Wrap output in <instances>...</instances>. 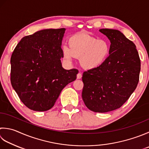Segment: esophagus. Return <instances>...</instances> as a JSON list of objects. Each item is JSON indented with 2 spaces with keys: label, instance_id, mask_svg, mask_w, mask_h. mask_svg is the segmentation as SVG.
<instances>
[{
  "label": "esophagus",
  "instance_id": "34e87169",
  "mask_svg": "<svg viewBox=\"0 0 149 149\" xmlns=\"http://www.w3.org/2000/svg\"><path fill=\"white\" fill-rule=\"evenodd\" d=\"M81 77H82V74H81V73L79 72V74L77 75V78L78 79H81Z\"/></svg>",
  "mask_w": 149,
  "mask_h": 149
}]
</instances>
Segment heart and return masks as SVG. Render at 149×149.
<instances>
[{
    "label": "heart",
    "instance_id": "heart-1",
    "mask_svg": "<svg viewBox=\"0 0 149 149\" xmlns=\"http://www.w3.org/2000/svg\"><path fill=\"white\" fill-rule=\"evenodd\" d=\"M68 46L61 47L63 58L71 61L74 57L79 59L81 66L91 70L99 68L109 59L111 46L105 39L86 33H79L71 36L68 40Z\"/></svg>",
    "mask_w": 149,
    "mask_h": 149
}]
</instances>
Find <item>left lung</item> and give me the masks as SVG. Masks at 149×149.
I'll use <instances>...</instances> for the list:
<instances>
[{"instance_id": "8db88e82", "label": "left lung", "mask_w": 149, "mask_h": 149, "mask_svg": "<svg viewBox=\"0 0 149 149\" xmlns=\"http://www.w3.org/2000/svg\"><path fill=\"white\" fill-rule=\"evenodd\" d=\"M109 38L111 50L103 65L83 72L82 98L94 112L104 113L120 108L136 88L141 61L136 46L121 31L101 29Z\"/></svg>"}]
</instances>
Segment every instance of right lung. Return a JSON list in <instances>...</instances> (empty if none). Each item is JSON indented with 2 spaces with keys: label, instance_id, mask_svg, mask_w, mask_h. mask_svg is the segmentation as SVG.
Listing matches in <instances>:
<instances>
[{
  "label": "right lung",
  "instance_id": "add662e5",
  "mask_svg": "<svg viewBox=\"0 0 149 149\" xmlns=\"http://www.w3.org/2000/svg\"><path fill=\"white\" fill-rule=\"evenodd\" d=\"M65 28L46 29L25 36L11 57V83L26 107L43 112L54 106L62 90L77 78L78 70H65L61 58Z\"/></svg>",
  "mask_w": 149,
  "mask_h": 149
}]
</instances>
